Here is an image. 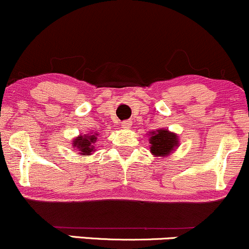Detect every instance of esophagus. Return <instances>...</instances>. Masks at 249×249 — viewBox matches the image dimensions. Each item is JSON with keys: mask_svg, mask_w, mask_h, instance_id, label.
I'll return each mask as SVG.
<instances>
[{"mask_svg": "<svg viewBox=\"0 0 249 249\" xmlns=\"http://www.w3.org/2000/svg\"><path fill=\"white\" fill-rule=\"evenodd\" d=\"M131 125H132L131 120H125V122H122V127H124V129H130Z\"/></svg>", "mask_w": 249, "mask_h": 249, "instance_id": "obj_1", "label": "esophagus"}]
</instances>
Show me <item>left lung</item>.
Masks as SVG:
<instances>
[{
	"instance_id": "left-lung-1",
	"label": "left lung",
	"mask_w": 249,
	"mask_h": 249,
	"mask_svg": "<svg viewBox=\"0 0 249 249\" xmlns=\"http://www.w3.org/2000/svg\"><path fill=\"white\" fill-rule=\"evenodd\" d=\"M151 153L156 156L168 155L178 144V140L175 133L169 132L168 130H158L156 132H151L150 137Z\"/></svg>"
}]
</instances>
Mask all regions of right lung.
Instances as JSON below:
<instances>
[{"label":"right lung","mask_w":249,"mask_h":249,"mask_svg":"<svg viewBox=\"0 0 249 249\" xmlns=\"http://www.w3.org/2000/svg\"><path fill=\"white\" fill-rule=\"evenodd\" d=\"M96 140H98V138H96L95 135L80 136V137L74 141V146L81 151L82 155H89L91 151H93L94 146L91 145V143L96 142Z\"/></svg>","instance_id":"add662e5"}]
</instances>
